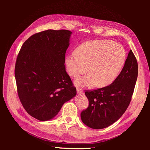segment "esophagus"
<instances>
[{
	"label": "esophagus",
	"instance_id": "1",
	"mask_svg": "<svg viewBox=\"0 0 150 150\" xmlns=\"http://www.w3.org/2000/svg\"><path fill=\"white\" fill-rule=\"evenodd\" d=\"M76 90H77V93H78L81 94V93H83V90H82L81 89H80V88H77Z\"/></svg>",
	"mask_w": 150,
	"mask_h": 150
}]
</instances>
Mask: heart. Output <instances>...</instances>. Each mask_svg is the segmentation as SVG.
<instances>
[{"mask_svg":"<svg viewBox=\"0 0 150 150\" xmlns=\"http://www.w3.org/2000/svg\"><path fill=\"white\" fill-rule=\"evenodd\" d=\"M76 53L66 57V67L74 78L88 70L90 72L75 81L78 86L82 87L96 83L100 87L111 84L119 75L126 59V52L121 44L106 39L84 42L78 47Z\"/></svg>","mask_w":150,"mask_h":150,"instance_id":"heart-1","label":"heart"}]
</instances>
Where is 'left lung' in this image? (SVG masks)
<instances>
[{"mask_svg": "<svg viewBox=\"0 0 150 150\" xmlns=\"http://www.w3.org/2000/svg\"><path fill=\"white\" fill-rule=\"evenodd\" d=\"M138 75V64L131 50L120 74L106 87L86 90L89 106L81 112V119L88 127L100 129L119 120L128 108Z\"/></svg>", "mask_w": 150, "mask_h": 150, "instance_id": "1", "label": "left lung"}]
</instances>
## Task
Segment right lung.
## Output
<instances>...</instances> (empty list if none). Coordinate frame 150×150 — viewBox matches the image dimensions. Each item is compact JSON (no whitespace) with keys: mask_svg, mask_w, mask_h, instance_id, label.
<instances>
[{"mask_svg":"<svg viewBox=\"0 0 150 150\" xmlns=\"http://www.w3.org/2000/svg\"><path fill=\"white\" fill-rule=\"evenodd\" d=\"M72 32L47 30L23 44L16 61L18 97L25 111L40 121L56 116L76 89L66 71V52Z\"/></svg>","mask_w":150,"mask_h":150,"instance_id":"add662e5","label":"right lung"}]
</instances>
